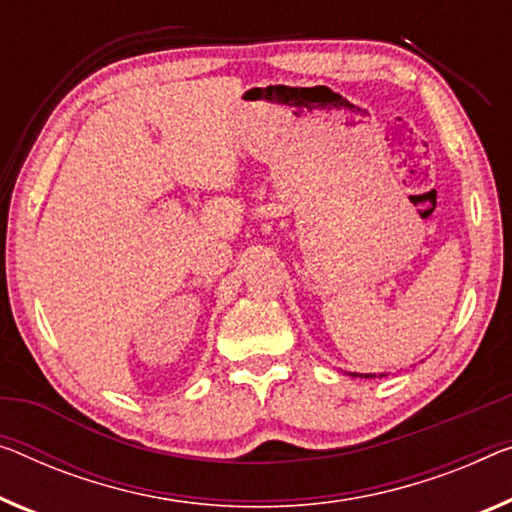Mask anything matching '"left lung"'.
I'll use <instances>...</instances> for the list:
<instances>
[{"mask_svg": "<svg viewBox=\"0 0 512 512\" xmlns=\"http://www.w3.org/2000/svg\"><path fill=\"white\" fill-rule=\"evenodd\" d=\"M365 377H370V375H365Z\"/></svg>", "mask_w": 512, "mask_h": 512, "instance_id": "1", "label": "left lung"}]
</instances>
